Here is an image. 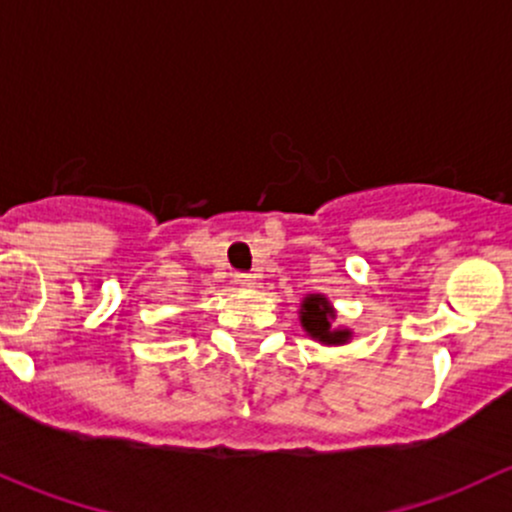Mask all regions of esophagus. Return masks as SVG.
Masks as SVG:
<instances>
[{"instance_id":"obj_1","label":"esophagus","mask_w":512,"mask_h":512,"mask_svg":"<svg viewBox=\"0 0 512 512\" xmlns=\"http://www.w3.org/2000/svg\"><path fill=\"white\" fill-rule=\"evenodd\" d=\"M234 281L239 283V286H254V276H251V273H234Z\"/></svg>"}]
</instances>
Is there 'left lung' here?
Returning a JSON list of instances; mask_svg holds the SVG:
<instances>
[{"mask_svg": "<svg viewBox=\"0 0 512 512\" xmlns=\"http://www.w3.org/2000/svg\"><path fill=\"white\" fill-rule=\"evenodd\" d=\"M335 310L330 300L320 293H310L300 303V325L313 340L323 345H345L352 333L347 328H333Z\"/></svg>", "mask_w": 512, "mask_h": 512, "instance_id": "8db88e82", "label": "left lung"}]
</instances>
